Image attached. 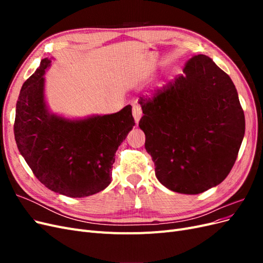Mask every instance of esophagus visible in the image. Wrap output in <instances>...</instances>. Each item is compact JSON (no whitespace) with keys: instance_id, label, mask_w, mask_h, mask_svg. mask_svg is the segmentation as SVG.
Returning <instances> with one entry per match:
<instances>
[{"instance_id":"esophagus-1","label":"esophagus","mask_w":263,"mask_h":263,"mask_svg":"<svg viewBox=\"0 0 263 263\" xmlns=\"http://www.w3.org/2000/svg\"><path fill=\"white\" fill-rule=\"evenodd\" d=\"M141 115H142L141 107L139 105H137V104L133 105V116L135 118V122H136V124H138V122L140 121Z\"/></svg>"}]
</instances>
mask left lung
I'll return each mask as SVG.
<instances>
[{
  "label": "left lung",
  "instance_id": "left-lung-1",
  "mask_svg": "<svg viewBox=\"0 0 263 263\" xmlns=\"http://www.w3.org/2000/svg\"><path fill=\"white\" fill-rule=\"evenodd\" d=\"M139 104L145 148L161 184L193 195L226 179L245 136V114L232 79L210 57L194 55L183 74Z\"/></svg>",
  "mask_w": 263,
  "mask_h": 263
}]
</instances>
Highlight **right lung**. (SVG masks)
<instances>
[{"instance_id": "1", "label": "right lung", "mask_w": 263, "mask_h": 263, "mask_svg": "<svg viewBox=\"0 0 263 263\" xmlns=\"http://www.w3.org/2000/svg\"><path fill=\"white\" fill-rule=\"evenodd\" d=\"M45 58L23 84L14 135L21 155L43 184L70 197L107 187L119 145L135 126L132 106L114 114L66 118L49 110L45 99Z\"/></svg>"}]
</instances>
